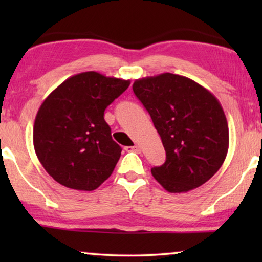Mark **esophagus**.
<instances>
[{"mask_svg":"<svg viewBox=\"0 0 262 262\" xmlns=\"http://www.w3.org/2000/svg\"><path fill=\"white\" fill-rule=\"evenodd\" d=\"M127 150V151H135V152H137V154H139L141 152V146L139 145H134V146H126V148H125Z\"/></svg>","mask_w":262,"mask_h":262,"instance_id":"obj_1","label":"esophagus"}]
</instances>
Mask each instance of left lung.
<instances>
[{"label": "left lung", "instance_id": "left-lung-1", "mask_svg": "<svg viewBox=\"0 0 262 262\" xmlns=\"http://www.w3.org/2000/svg\"><path fill=\"white\" fill-rule=\"evenodd\" d=\"M134 93L151 117L166 150L152 177L170 193L188 192L210 180L229 149L224 111L212 93L170 73L136 80Z\"/></svg>", "mask_w": 262, "mask_h": 262}]
</instances>
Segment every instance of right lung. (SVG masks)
Wrapping results in <instances>:
<instances>
[{
	"label": "right lung",
	"instance_id": "1",
	"mask_svg": "<svg viewBox=\"0 0 262 262\" xmlns=\"http://www.w3.org/2000/svg\"><path fill=\"white\" fill-rule=\"evenodd\" d=\"M128 85L130 80L85 71L67 78L39 107L34 150L58 184L94 191L113 173L121 148L103 113Z\"/></svg>",
	"mask_w": 262,
	"mask_h": 262
}]
</instances>
